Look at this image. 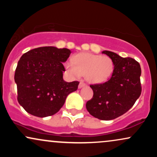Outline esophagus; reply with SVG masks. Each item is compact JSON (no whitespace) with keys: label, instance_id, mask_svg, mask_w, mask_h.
I'll return each instance as SVG.
<instances>
[{"label":"esophagus","instance_id":"obj_1","mask_svg":"<svg viewBox=\"0 0 157 157\" xmlns=\"http://www.w3.org/2000/svg\"><path fill=\"white\" fill-rule=\"evenodd\" d=\"M85 86H86V83H85L83 81H81V82H80V84H79L78 87H79V89H81V88H82Z\"/></svg>","mask_w":157,"mask_h":157}]
</instances>
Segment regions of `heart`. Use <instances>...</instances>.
Masks as SVG:
<instances>
[{"label":"heart","mask_w":157,"mask_h":157,"mask_svg":"<svg viewBox=\"0 0 157 157\" xmlns=\"http://www.w3.org/2000/svg\"><path fill=\"white\" fill-rule=\"evenodd\" d=\"M66 69L74 77L86 75L88 81L94 83L107 80L113 71V62L109 57L89 53L78 54L74 57V63L68 62Z\"/></svg>","instance_id":"obj_1"}]
</instances>
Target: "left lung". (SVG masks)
Masks as SVG:
<instances>
[{
	"label": "left lung",
	"instance_id": "left-lung-1",
	"mask_svg": "<svg viewBox=\"0 0 157 157\" xmlns=\"http://www.w3.org/2000/svg\"><path fill=\"white\" fill-rule=\"evenodd\" d=\"M112 60L113 71L102 83L90 85L93 97L86 102L91 115L101 120H111L122 116L134 105L142 92L141 68L131 57H121L116 53L103 51Z\"/></svg>",
	"mask_w": 157,
	"mask_h": 157
}]
</instances>
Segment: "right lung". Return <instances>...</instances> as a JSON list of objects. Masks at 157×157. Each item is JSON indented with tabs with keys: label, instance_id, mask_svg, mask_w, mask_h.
I'll use <instances>...</instances> for the list:
<instances>
[{
	"label": "right lung",
	"instance_id": "1",
	"mask_svg": "<svg viewBox=\"0 0 157 157\" xmlns=\"http://www.w3.org/2000/svg\"><path fill=\"white\" fill-rule=\"evenodd\" d=\"M68 48L44 46L21 56L15 73L17 101L25 111L38 117L52 116L64 105L66 97L75 91L80 82L63 79Z\"/></svg>",
	"mask_w": 157,
	"mask_h": 157
}]
</instances>
